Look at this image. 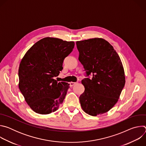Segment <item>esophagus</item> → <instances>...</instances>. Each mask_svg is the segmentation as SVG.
<instances>
[{
    "label": "esophagus",
    "mask_w": 146,
    "mask_h": 146,
    "mask_svg": "<svg viewBox=\"0 0 146 146\" xmlns=\"http://www.w3.org/2000/svg\"><path fill=\"white\" fill-rule=\"evenodd\" d=\"M76 84V82H69L70 87H73V86H74Z\"/></svg>",
    "instance_id": "esophagus-1"
}]
</instances>
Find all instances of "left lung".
Instances as JSON below:
<instances>
[{"mask_svg": "<svg viewBox=\"0 0 146 146\" xmlns=\"http://www.w3.org/2000/svg\"><path fill=\"white\" fill-rule=\"evenodd\" d=\"M78 60L87 76L81 83L85 91L80 96L81 106L86 113L96 116L109 111L117 102L125 84L121 59L105 39L94 38L76 42Z\"/></svg>", "mask_w": 146, "mask_h": 146, "instance_id": "obj_1", "label": "left lung"}]
</instances>
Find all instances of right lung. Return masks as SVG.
Returning <instances> with one entry per match:
<instances>
[{
    "label": "right lung",
    "instance_id": "obj_1",
    "mask_svg": "<svg viewBox=\"0 0 146 146\" xmlns=\"http://www.w3.org/2000/svg\"><path fill=\"white\" fill-rule=\"evenodd\" d=\"M74 41L45 37L26 52L18 69L19 88L36 113L48 114L63 103L69 84L53 78L63 69L64 59L73 51Z\"/></svg>",
    "mask_w": 146,
    "mask_h": 146
}]
</instances>
